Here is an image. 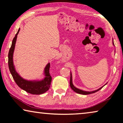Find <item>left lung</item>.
Returning a JSON list of instances; mask_svg holds the SVG:
<instances>
[{
	"mask_svg": "<svg viewBox=\"0 0 123 123\" xmlns=\"http://www.w3.org/2000/svg\"><path fill=\"white\" fill-rule=\"evenodd\" d=\"M113 45L114 44V42H113ZM70 88H71L72 90H73L74 91L76 92V93H80V94H82V95H89V94H91V93H95V92H96L97 91H98L100 90H101L102 87H101L98 90H96V91H92V92H87V91H82L81 90H80V89L76 88V87H75L74 86L73 83H72V74H70Z\"/></svg>",
	"mask_w": 123,
	"mask_h": 123,
	"instance_id": "left-lung-1",
	"label": "left lung"
}]
</instances>
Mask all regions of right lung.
Here are the masks:
<instances>
[{
    "label": "right lung",
    "instance_id": "obj_1",
    "mask_svg": "<svg viewBox=\"0 0 123 123\" xmlns=\"http://www.w3.org/2000/svg\"><path fill=\"white\" fill-rule=\"evenodd\" d=\"M20 29L18 30L17 33L13 39L12 46L10 48L8 53V66L12 75L14 79L15 82L20 88L26 91L27 92L33 95H40L45 93L50 87L52 80L51 76L50 74L49 68L50 63L48 64L45 68V77L41 81H28L21 78L15 70L13 62V55L14 52L15 44L17 37V35Z\"/></svg>",
    "mask_w": 123,
    "mask_h": 123
}]
</instances>
